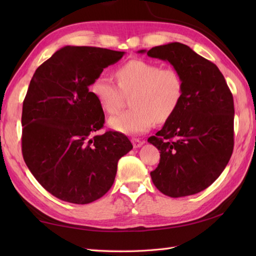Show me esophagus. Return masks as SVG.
<instances>
[{
  "instance_id": "34e87169",
  "label": "esophagus",
  "mask_w": 256,
  "mask_h": 256,
  "mask_svg": "<svg viewBox=\"0 0 256 256\" xmlns=\"http://www.w3.org/2000/svg\"><path fill=\"white\" fill-rule=\"evenodd\" d=\"M131 140H132V144H133V146H134L135 148H140V146L144 144L143 140H140L138 138H132Z\"/></svg>"
}]
</instances>
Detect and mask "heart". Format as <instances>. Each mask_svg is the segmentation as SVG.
<instances>
[{"mask_svg": "<svg viewBox=\"0 0 256 256\" xmlns=\"http://www.w3.org/2000/svg\"><path fill=\"white\" fill-rule=\"evenodd\" d=\"M118 84L101 74L92 81L90 92L103 111L116 113L124 94H132L131 110L108 118V126L123 134L144 133L155 121L166 122L180 104L184 94L182 76L174 68L143 59H133L116 69Z\"/></svg>", "mask_w": 256, "mask_h": 256, "instance_id": "b5f03b06", "label": "heart"}]
</instances>
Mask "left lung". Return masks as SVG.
I'll return each instance as SVG.
<instances>
[{
    "label": "left lung",
    "instance_id": "8db88e82",
    "mask_svg": "<svg viewBox=\"0 0 256 256\" xmlns=\"http://www.w3.org/2000/svg\"><path fill=\"white\" fill-rule=\"evenodd\" d=\"M138 52L167 60L184 82L176 112L148 138L160 150L152 180L160 192L172 198L198 194L221 175L232 155L231 91L219 68L187 45L170 42Z\"/></svg>",
    "mask_w": 256,
    "mask_h": 256
}]
</instances>
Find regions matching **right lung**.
I'll list each match as a JSON object with an SVG mask.
<instances>
[{
    "instance_id": "obj_1",
    "label": "right lung",
    "mask_w": 256,
    "mask_h": 256,
    "mask_svg": "<svg viewBox=\"0 0 256 256\" xmlns=\"http://www.w3.org/2000/svg\"><path fill=\"white\" fill-rule=\"evenodd\" d=\"M124 52L64 46L36 69L22 112V153L36 180L56 198L86 204L112 187L118 162L133 148L103 128L104 113L89 91Z\"/></svg>"
}]
</instances>
